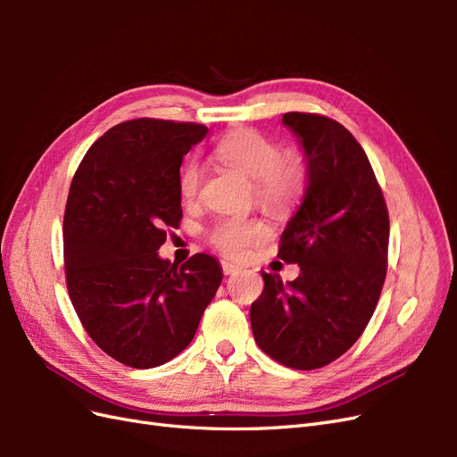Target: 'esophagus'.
<instances>
[{"mask_svg": "<svg viewBox=\"0 0 457 457\" xmlns=\"http://www.w3.org/2000/svg\"><path fill=\"white\" fill-rule=\"evenodd\" d=\"M220 269H223L225 274H234V272L240 270L238 265H234V262H230V261H227V259L220 261Z\"/></svg>", "mask_w": 457, "mask_h": 457, "instance_id": "34e87169", "label": "esophagus"}]
</instances>
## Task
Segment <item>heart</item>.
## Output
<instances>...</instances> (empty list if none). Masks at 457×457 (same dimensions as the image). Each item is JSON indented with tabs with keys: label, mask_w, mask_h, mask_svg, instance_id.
I'll return each instance as SVG.
<instances>
[{
	"label": "heart",
	"mask_w": 457,
	"mask_h": 457,
	"mask_svg": "<svg viewBox=\"0 0 457 457\" xmlns=\"http://www.w3.org/2000/svg\"><path fill=\"white\" fill-rule=\"evenodd\" d=\"M215 158L252 179L253 202L274 215L294 212L311 181V165L303 148H282L274 137L253 128L227 133L215 146ZM202 181L200 162L187 160L177 177L181 196L188 202L196 200ZM267 237L269 228L259 219H220L207 232L210 244L228 257H244Z\"/></svg>",
	"instance_id": "heart-1"
}]
</instances>
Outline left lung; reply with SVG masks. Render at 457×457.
<instances>
[{"instance_id": "obj_1", "label": "left lung", "mask_w": 457, "mask_h": 457, "mask_svg": "<svg viewBox=\"0 0 457 457\" xmlns=\"http://www.w3.org/2000/svg\"><path fill=\"white\" fill-rule=\"evenodd\" d=\"M305 148L311 181L282 232L278 257L301 274L282 284L262 272L252 303L255 343L294 370L334 362L362 336L381 295L389 253V212L371 163L353 133L322 114L287 112Z\"/></svg>"}]
</instances>
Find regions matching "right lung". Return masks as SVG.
I'll return each instance as SVG.
<instances>
[{
    "label": "right lung",
    "mask_w": 457,
    "mask_h": 457,
    "mask_svg": "<svg viewBox=\"0 0 457 457\" xmlns=\"http://www.w3.org/2000/svg\"><path fill=\"white\" fill-rule=\"evenodd\" d=\"M202 123L137 118L96 139L68 192L62 242L68 295L89 337L114 361L148 370L195 337L223 280L219 262L181 267L158 250L183 219L177 177Z\"/></svg>",
    "instance_id": "right-lung-1"
}]
</instances>
